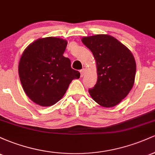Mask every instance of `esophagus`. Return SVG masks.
I'll list each match as a JSON object with an SVG mask.
<instances>
[{"mask_svg": "<svg viewBox=\"0 0 155 155\" xmlns=\"http://www.w3.org/2000/svg\"><path fill=\"white\" fill-rule=\"evenodd\" d=\"M85 68H82L81 70H80V74H81V77H83L84 75L85 74Z\"/></svg>", "mask_w": 155, "mask_h": 155, "instance_id": "34e87169", "label": "esophagus"}]
</instances>
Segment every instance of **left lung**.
Instances as JSON below:
<instances>
[{"mask_svg": "<svg viewBox=\"0 0 155 155\" xmlns=\"http://www.w3.org/2000/svg\"><path fill=\"white\" fill-rule=\"evenodd\" d=\"M83 44L92 51L97 70V83L89 92L104 107H113L132 89L136 65L131 51L117 39L108 35L84 37Z\"/></svg>", "mask_w": 155, "mask_h": 155, "instance_id": "left-lung-1", "label": "left lung"}]
</instances>
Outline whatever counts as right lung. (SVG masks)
<instances>
[{"mask_svg":"<svg viewBox=\"0 0 155 155\" xmlns=\"http://www.w3.org/2000/svg\"><path fill=\"white\" fill-rule=\"evenodd\" d=\"M67 41L54 37L40 38L30 44L19 63V75L26 95L35 104L50 106L63 97L72 80L80 73L71 66L63 53Z\"/></svg>","mask_w":155,"mask_h":155,"instance_id":"1","label":"right lung"}]
</instances>
